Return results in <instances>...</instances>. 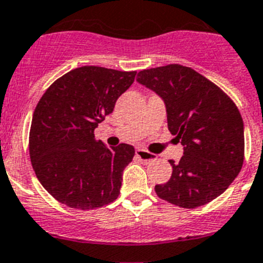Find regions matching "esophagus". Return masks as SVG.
Wrapping results in <instances>:
<instances>
[{"label":"esophagus","mask_w":263,"mask_h":263,"mask_svg":"<svg viewBox=\"0 0 263 263\" xmlns=\"http://www.w3.org/2000/svg\"><path fill=\"white\" fill-rule=\"evenodd\" d=\"M135 154H136V157H139V159H140L141 161H144V163H149V161H154V160L156 159V156H155L154 154H149V152H147V151L144 149H140V148H138Z\"/></svg>","instance_id":"esophagus-1"}]
</instances>
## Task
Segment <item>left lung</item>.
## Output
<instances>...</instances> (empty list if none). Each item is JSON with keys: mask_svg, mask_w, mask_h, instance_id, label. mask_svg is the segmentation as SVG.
Wrapping results in <instances>:
<instances>
[{"mask_svg": "<svg viewBox=\"0 0 263 263\" xmlns=\"http://www.w3.org/2000/svg\"><path fill=\"white\" fill-rule=\"evenodd\" d=\"M136 81L163 99L171 134L184 155L170 160L172 176L155 186L160 198L193 209L222 195L243 164L241 114L220 87L181 65L143 70Z\"/></svg>", "mask_w": 263, "mask_h": 263, "instance_id": "left-lung-1", "label": "left lung"}]
</instances>
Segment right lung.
Instances as JSON below:
<instances>
[{
	"label": "right lung",
	"instance_id": "obj_1",
	"mask_svg": "<svg viewBox=\"0 0 263 263\" xmlns=\"http://www.w3.org/2000/svg\"><path fill=\"white\" fill-rule=\"evenodd\" d=\"M135 75L78 67L57 79L36 104L29 136L31 165L43 188L61 204L88 211L118 198L135 148H107L95 140L93 129L112 112Z\"/></svg>",
	"mask_w": 263,
	"mask_h": 263
}]
</instances>
